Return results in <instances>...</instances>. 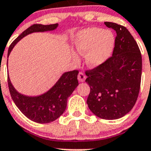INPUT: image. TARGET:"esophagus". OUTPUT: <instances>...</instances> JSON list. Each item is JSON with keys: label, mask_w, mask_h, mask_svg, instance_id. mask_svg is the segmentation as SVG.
Listing matches in <instances>:
<instances>
[{"label": "esophagus", "mask_w": 151, "mask_h": 151, "mask_svg": "<svg viewBox=\"0 0 151 151\" xmlns=\"http://www.w3.org/2000/svg\"><path fill=\"white\" fill-rule=\"evenodd\" d=\"M85 78H86V76H85V75L82 72H80L78 75V80L80 82H85Z\"/></svg>", "instance_id": "1"}]
</instances>
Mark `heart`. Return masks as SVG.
I'll return each mask as SVG.
<instances>
[{"instance_id": "obj_1", "label": "heart", "mask_w": 151, "mask_h": 151, "mask_svg": "<svg viewBox=\"0 0 151 151\" xmlns=\"http://www.w3.org/2000/svg\"><path fill=\"white\" fill-rule=\"evenodd\" d=\"M115 37L110 31L100 28H89L77 36L76 48L78 55L85 57V63L94 69L101 66L107 60L113 53ZM73 60L76 62L78 57L73 53Z\"/></svg>"}]
</instances>
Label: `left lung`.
I'll use <instances>...</instances> for the list:
<instances>
[{
  "mask_svg": "<svg viewBox=\"0 0 151 151\" xmlns=\"http://www.w3.org/2000/svg\"><path fill=\"white\" fill-rule=\"evenodd\" d=\"M116 31L113 56L97 68L86 71L90 86L87 104L94 115L117 119L133 108L140 91L142 59L137 42L129 30L114 22H105Z\"/></svg>",
  "mask_w": 151,
  "mask_h": 151,
  "instance_id": "1",
  "label": "left lung"
}]
</instances>
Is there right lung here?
I'll list each match as a JSON object with an SVG mask.
<instances>
[{"instance_id": "obj_1", "label": "right lung", "mask_w": 151, "mask_h": 151, "mask_svg": "<svg viewBox=\"0 0 151 151\" xmlns=\"http://www.w3.org/2000/svg\"><path fill=\"white\" fill-rule=\"evenodd\" d=\"M57 27V23L32 25L19 35L18 38L10 45L7 57L14 46L25 36L33 32L54 31ZM78 74V70L64 73L51 88L38 96H26L17 91L12 85L9 76L7 79L8 86L13 102L27 118L38 123H49L59 118L66 110L68 97L78 85L77 79Z\"/></svg>"}]
</instances>
